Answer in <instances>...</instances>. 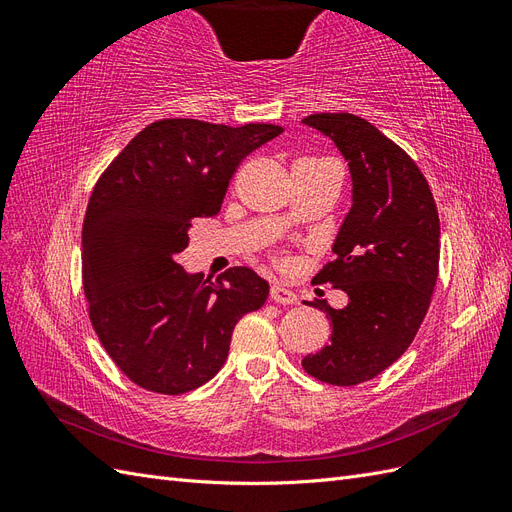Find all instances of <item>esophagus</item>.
Segmentation results:
<instances>
[{
    "label": "esophagus",
    "mask_w": 512,
    "mask_h": 512,
    "mask_svg": "<svg viewBox=\"0 0 512 512\" xmlns=\"http://www.w3.org/2000/svg\"><path fill=\"white\" fill-rule=\"evenodd\" d=\"M271 299L275 303H280V305H294V303H297V294H294L290 288H286L282 284H273L271 286Z\"/></svg>",
    "instance_id": "esophagus-1"
}]
</instances>
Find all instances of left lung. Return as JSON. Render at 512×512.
<instances>
[{
	"label": "left lung",
	"instance_id": "1",
	"mask_svg": "<svg viewBox=\"0 0 512 512\" xmlns=\"http://www.w3.org/2000/svg\"><path fill=\"white\" fill-rule=\"evenodd\" d=\"M305 126L329 136L348 162L352 207L333 254L314 277L348 294L331 318V342L307 354L303 369L320 382L354 386L376 378L408 350L438 280L440 218L436 200L408 153L376 126L350 113H316Z\"/></svg>",
	"mask_w": 512,
	"mask_h": 512
}]
</instances>
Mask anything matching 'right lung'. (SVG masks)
<instances>
[{
    "mask_svg": "<svg viewBox=\"0 0 512 512\" xmlns=\"http://www.w3.org/2000/svg\"><path fill=\"white\" fill-rule=\"evenodd\" d=\"M284 128L162 119L138 132L91 192L83 222L89 318L115 365L160 395L198 389L222 369L232 329L269 297L247 267L209 282L175 260L194 218H213L237 166Z\"/></svg>",
    "mask_w": 512,
    "mask_h": 512,
    "instance_id": "obj_1",
    "label": "right lung"
}]
</instances>
